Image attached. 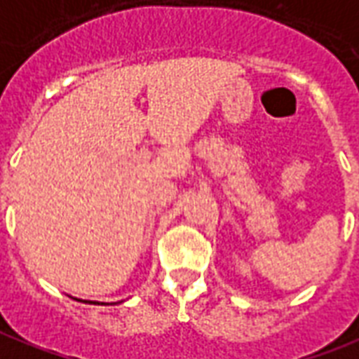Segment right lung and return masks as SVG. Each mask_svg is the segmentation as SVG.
Here are the masks:
<instances>
[{"label": "right lung", "instance_id": "1", "mask_svg": "<svg viewBox=\"0 0 359 359\" xmlns=\"http://www.w3.org/2000/svg\"><path fill=\"white\" fill-rule=\"evenodd\" d=\"M74 300H80V298H74ZM80 302H86V304H99L97 300H80ZM101 304H104V302H101Z\"/></svg>", "mask_w": 359, "mask_h": 359}]
</instances>
